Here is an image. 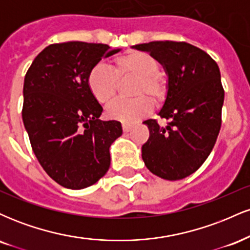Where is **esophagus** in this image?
Masks as SVG:
<instances>
[{
  "instance_id": "1",
  "label": "esophagus",
  "mask_w": 250,
  "mask_h": 250,
  "mask_svg": "<svg viewBox=\"0 0 250 250\" xmlns=\"http://www.w3.org/2000/svg\"><path fill=\"white\" fill-rule=\"evenodd\" d=\"M131 128H133V125H129V123H122V129L125 133H128V131L131 130Z\"/></svg>"
}]
</instances>
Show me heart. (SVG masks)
<instances>
[{"mask_svg":"<svg viewBox=\"0 0 250 250\" xmlns=\"http://www.w3.org/2000/svg\"><path fill=\"white\" fill-rule=\"evenodd\" d=\"M111 72L103 65H95L87 77L88 88L97 102L110 104L116 99L119 81L135 79L131 95L135 99L122 100L110 105L107 115L111 120L133 123L147 116L155 104H160L168 94V82L160 71V63L150 54L129 50L111 60Z\"/></svg>","mask_w":250,"mask_h":250,"instance_id":"heart-1","label":"heart"}]
</instances>
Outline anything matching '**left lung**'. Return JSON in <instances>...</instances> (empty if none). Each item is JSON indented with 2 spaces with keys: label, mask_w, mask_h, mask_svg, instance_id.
Wrapping results in <instances>:
<instances>
[{
  "label": "left lung",
  "mask_w": 250,
  "mask_h": 250,
  "mask_svg": "<svg viewBox=\"0 0 250 250\" xmlns=\"http://www.w3.org/2000/svg\"><path fill=\"white\" fill-rule=\"evenodd\" d=\"M134 48L150 53L168 73V94L160 117L145 121L148 141L142 159L151 173L181 180L195 173L213 150L222 122L225 90L217 63L187 42L154 41Z\"/></svg>",
  "instance_id": "left-lung-1"
}]
</instances>
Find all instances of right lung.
Masks as SVG:
<instances>
[{
  "mask_svg": "<svg viewBox=\"0 0 250 250\" xmlns=\"http://www.w3.org/2000/svg\"><path fill=\"white\" fill-rule=\"evenodd\" d=\"M103 43H54L35 57L24 77L22 119L40 165L62 187L83 189L108 171L109 147L121 122L101 121L88 88L89 71L116 54Z\"/></svg>",
  "mask_w": 250,
  "mask_h": 250,
  "instance_id": "1",
  "label": "right lung"
}]
</instances>
